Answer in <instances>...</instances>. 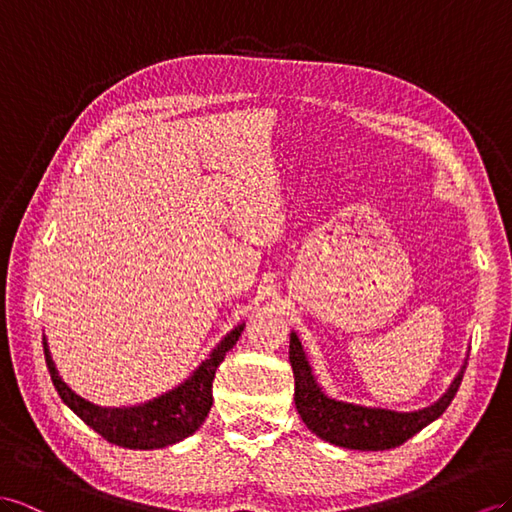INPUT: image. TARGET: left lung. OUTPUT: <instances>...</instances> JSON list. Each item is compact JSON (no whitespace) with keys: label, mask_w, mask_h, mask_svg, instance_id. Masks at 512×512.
I'll list each match as a JSON object with an SVG mask.
<instances>
[{"label":"left lung","mask_w":512,"mask_h":512,"mask_svg":"<svg viewBox=\"0 0 512 512\" xmlns=\"http://www.w3.org/2000/svg\"><path fill=\"white\" fill-rule=\"evenodd\" d=\"M290 363L294 370L296 411L303 417L305 426L311 432H316L320 439L339 445V448L363 452L398 448L430 422H435L454 400L465 372L463 365L448 391L435 404L419 411L400 413L344 402L324 393V389L318 385V378L313 376L303 344H300L296 333H290Z\"/></svg>","instance_id":"1"}]
</instances>
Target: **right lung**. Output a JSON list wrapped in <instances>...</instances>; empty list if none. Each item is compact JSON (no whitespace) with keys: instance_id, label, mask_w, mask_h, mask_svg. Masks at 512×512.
Instances as JSON below:
<instances>
[{"instance_id":"right-lung-1","label":"right lung","mask_w":512,"mask_h":512,"mask_svg":"<svg viewBox=\"0 0 512 512\" xmlns=\"http://www.w3.org/2000/svg\"><path fill=\"white\" fill-rule=\"evenodd\" d=\"M244 326L246 324L242 322L222 337L220 344L212 350V355H209L181 385L136 406H99L88 402L82 396H77V393L60 378L45 337L43 348L47 370L51 381H54L58 396L77 417L82 419V422H86L95 432H99L103 439H108L114 445H121V448L157 450L166 448V445L179 443L201 428L214 402L212 383L218 365L235 346V342H238Z\"/></svg>"}]
</instances>
